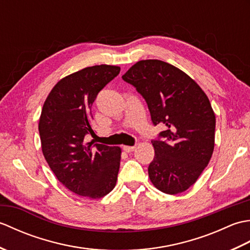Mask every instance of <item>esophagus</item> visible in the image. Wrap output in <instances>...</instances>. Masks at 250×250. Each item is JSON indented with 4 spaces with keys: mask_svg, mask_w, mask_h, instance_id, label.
Instances as JSON below:
<instances>
[{
    "mask_svg": "<svg viewBox=\"0 0 250 250\" xmlns=\"http://www.w3.org/2000/svg\"><path fill=\"white\" fill-rule=\"evenodd\" d=\"M135 148H136L135 146H124L122 147V149H124L125 152H131V151H133Z\"/></svg>",
    "mask_w": 250,
    "mask_h": 250,
    "instance_id": "esophagus-1",
    "label": "esophagus"
}]
</instances>
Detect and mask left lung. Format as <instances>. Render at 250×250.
Instances as JSON below:
<instances>
[{"label":"left lung","instance_id":"1","mask_svg":"<svg viewBox=\"0 0 250 250\" xmlns=\"http://www.w3.org/2000/svg\"><path fill=\"white\" fill-rule=\"evenodd\" d=\"M122 79L145 99L153 125H166L151 141V183L164 193L184 192L214 151L216 118L208 98L187 74L160 60L139 61Z\"/></svg>","mask_w":250,"mask_h":250}]
</instances>
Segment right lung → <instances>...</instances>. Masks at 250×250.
Returning a JSON list of instances; mask_svg holds the SVG:
<instances>
[{"label":"right lung","instance_id":"add662e5","mask_svg":"<svg viewBox=\"0 0 250 250\" xmlns=\"http://www.w3.org/2000/svg\"><path fill=\"white\" fill-rule=\"evenodd\" d=\"M119 66L94 65L58 83L42 109V150L58 180L72 192L100 199L114 189L121 149L86 141L95 135L91 107L97 95L118 75Z\"/></svg>","mask_w":250,"mask_h":250}]
</instances>
